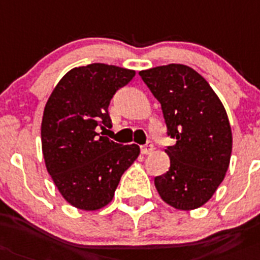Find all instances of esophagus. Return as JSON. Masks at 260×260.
Segmentation results:
<instances>
[{
  "label": "esophagus",
  "mask_w": 260,
  "mask_h": 260,
  "mask_svg": "<svg viewBox=\"0 0 260 260\" xmlns=\"http://www.w3.org/2000/svg\"><path fill=\"white\" fill-rule=\"evenodd\" d=\"M140 149H141V153H143V154H149V153H152V152H153V149H154L153 141H150V140H149L147 144H144V145H141Z\"/></svg>",
  "instance_id": "34e87169"
}]
</instances>
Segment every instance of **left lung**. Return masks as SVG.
I'll use <instances>...</instances> for the list:
<instances>
[{"label": "left lung", "instance_id": "8db88e82", "mask_svg": "<svg viewBox=\"0 0 260 260\" xmlns=\"http://www.w3.org/2000/svg\"><path fill=\"white\" fill-rule=\"evenodd\" d=\"M161 104L171 167L154 177L165 202L180 210L206 204L223 181L230 164L233 136L228 113L209 83L191 67L167 64L139 73Z\"/></svg>", "mask_w": 260, "mask_h": 260}]
</instances>
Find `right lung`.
<instances>
[{
    "label": "right lung",
    "mask_w": 260,
    "mask_h": 260,
    "mask_svg": "<svg viewBox=\"0 0 260 260\" xmlns=\"http://www.w3.org/2000/svg\"><path fill=\"white\" fill-rule=\"evenodd\" d=\"M134 70L92 63L63 76L50 95L42 119L46 168L63 198L82 210H98L112 201L124 172L140 148L100 136L111 126V99L134 79Z\"/></svg>",
    "instance_id": "right-lung-1"
}]
</instances>
